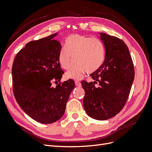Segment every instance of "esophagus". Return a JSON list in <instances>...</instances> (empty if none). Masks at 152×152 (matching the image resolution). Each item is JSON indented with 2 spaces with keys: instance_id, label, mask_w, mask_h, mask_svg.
<instances>
[{
  "instance_id": "obj_1",
  "label": "esophagus",
  "mask_w": 152,
  "mask_h": 152,
  "mask_svg": "<svg viewBox=\"0 0 152 152\" xmlns=\"http://www.w3.org/2000/svg\"><path fill=\"white\" fill-rule=\"evenodd\" d=\"M75 85H76V86H77V87H81V82H80V81H75Z\"/></svg>"
}]
</instances>
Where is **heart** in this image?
<instances>
[{
    "instance_id": "b5f03b06",
    "label": "heart",
    "mask_w": 152,
    "mask_h": 152,
    "mask_svg": "<svg viewBox=\"0 0 152 152\" xmlns=\"http://www.w3.org/2000/svg\"><path fill=\"white\" fill-rule=\"evenodd\" d=\"M68 77L80 80L85 72L92 73L99 69L105 59V48L99 39L80 34H72L66 40V46L61 48L58 61L61 67L68 70Z\"/></svg>"
}]
</instances>
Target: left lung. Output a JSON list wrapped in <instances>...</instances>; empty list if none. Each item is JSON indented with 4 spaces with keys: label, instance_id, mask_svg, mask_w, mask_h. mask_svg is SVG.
Returning a JSON list of instances; mask_svg holds the SVG:
<instances>
[{
    "label": "left lung",
    "instance_id": "obj_1",
    "mask_svg": "<svg viewBox=\"0 0 152 152\" xmlns=\"http://www.w3.org/2000/svg\"><path fill=\"white\" fill-rule=\"evenodd\" d=\"M105 48V59L90 76L94 82L81 81L85 94L83 107L91 118L107 120L123 109L134 80L133 61L127 45L114 36L99 33ZM98 83L99 87L94 85Z\"/></svg>",
    "mask_w": 152,
    "mask_h": 152
}]
</instances>
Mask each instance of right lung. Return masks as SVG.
<instances>
[{
	"label": "right lung",
	"instance_id": "obj_1",
	"mask_svg": "<svg viewBox=\"0 0 152 152\" xmlns=\"http://www.w3.org/2000/svg\"><path fill=\"white\" fill-rule=\"evenodd\" d=\"M58 33L29 42L15 56L12 67L13 93L22 109L37 121L50 124L59 120L73 88L69 80L55 88L52 81H60L64 74L58 61L61 48L54 40Z\"/></svg>",
	"mask_w": 152,
	"mask_h": 152
}]
</instances>
